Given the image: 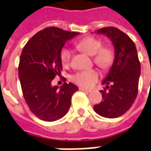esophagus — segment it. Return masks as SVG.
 <instances>
[{"label":"esophagus","instance_id":"1","mask_svg":"<svg viewBox=\"0 0 151 151\" xmlns=\"http://www.w3.org/2000/svg\"><path fill=\"white\" fill-rule=\"evenodd\" d=\"M80 90H83L85 92H87V93H90L91 92V90H89V89H86L84 87H80Z\"/></svg>","mask_w":151,"mask_h":151}]
</instances>
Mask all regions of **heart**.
Wrapping results in <instances>:
<instances>
[{"label": "heart", "instance_id": "obj_1", "mask_svg": "<svg viewBox=\"0 0 151 151\" xmlns=\"http://www.w3.org/2000/svg\"><path fill=\"white\" fill-rule=\"evenodd\" d=\"M79 50L90 56H93V61L102 69H108L114 61V53L108 48H101V41L88 37L82 39L77 45ZM71 58V51L64 48L61 52V60L64 65H68ZM98 73L95 70L80 71L73 76V81L81 86L90 88L98 79Z\"/></svg>", "mask_w": 151, "mask_h": 151}]
</instances>
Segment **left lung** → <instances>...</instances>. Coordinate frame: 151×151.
I'll return each mask as SVG.
<instances>
[{
    "label": "left lung",
    "mask_w": 151,
    "mask_h": 151,
    "mask_svg": "<svg viewBox=\"0 0 151 151\" xmlns=\"http://www.w3.org/2000/svg\"><path fill=\"white\" fill-rule=\"evenodd\" d=\"M95 33L106 36L111 41L114 59L101 81L106 86L100 90L103 100L95 105L93 110L104 118H118L131 107L138 94L141 65L137 50L134 41L117 28H102Z\"/></svg>",
    "instance_id": "1"
}]
</instances>
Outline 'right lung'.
<instances>
[{
  "label": "right lung",
  "mask_w": 151,
  "mask_h": 151,
  "mask_svg": "<svg viewBox=\"0 0 151 151\" xmlns=\"http://www.w3.org/2000/svg\"><path fill=\"white\" fill-rule=\"evenodd\" d=\"M80 33L49 27L36 33L24 45L20 58L18 77L29 110L41 120L57 121L71 106V97L78 87L70 82L52 86L61 74V52L65 44Z\"/></svg>",
  "instance_id": "right-lung-1"
}]
</instances>
